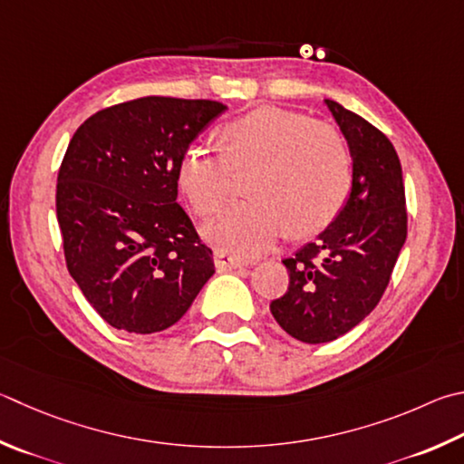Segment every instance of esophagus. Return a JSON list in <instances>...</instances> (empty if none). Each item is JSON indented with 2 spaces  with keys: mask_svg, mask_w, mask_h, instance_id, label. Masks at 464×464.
Here are the masks:
<instances>
[{
  "mask_svg": "<svg viewBox=\"0 0 464 464\" xmlns=\"http://www.w3.org/2000/svg\"><path fill=\"white\" fill-rule=\"evenodd\" d=\"M243 266V261L233 257L229 254H225V251H215V267L217 272H231V269H237Z\"/></svg>",
  "mask_w": 464,
  "mask_h": 464,
  "instance_id": "34e87169",
  "label": "esophagus"
}]
</instances>
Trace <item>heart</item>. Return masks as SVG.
<instances>
[{
  "label": "heart",
  "mask_w": 464,
  "mask_h": 464,
  "mask_svg": "<svg viewBox=\"0 0 464 464\" xmlns=\"http://www.w3.org/2000/svg\"><path fill=\"white\" fill-rule=\"evenodd\" d=\"M223 154L188 148L180 156L179 187L198 215H215L231 192V172L251 170L246 203L203 227L217 251L237 259L264 254L288 231L310 237L339 215L349 197L353 164L334 128L280 107H259L218 133Z\"/></svg>",
  "instance_id": "b5f03b06"
}]
</instances>
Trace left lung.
I'll list each match as a JSON object with an SVG mask.
<instances>
[{
	"label": "left lung",
	"mask_w": 464,
	"mask_h": 464,
	"mask_svg": "<svg viewBox=\"0 0 464 464\" xmlns=\"http://www.w3.org/2000/svg\"><path fill=\"white\" fill-rule=\"evenodd\" d=\"M324 103L351 151V192L334 221L282 261L288 292L269 304L276 323L308 344L339 339L372 313L408 235L401 164L392 141L336 101Z\"/></svg>",
	"instance_id": "1"
}]
</instances>
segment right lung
Instances as JSON below:
<instances>
[{
  "label": "right lung",
  "mask_w": 464,
  "mask_h": 464,
  "mask_svg": "<svg viewBox=\"0 0 464 464\" xmlns=\"http://www.w3.org/2000/svg\"><path fill=\"white\" fill-rule=\"evenodd\" d=\"M227 105L141 97L74 131L58 170L66 267L117 331L160 333L187 314L215 274L210 251L176 203L180 156Z\"/></svg>",
  "instance_id": "add662e5"
}]
</instances>
